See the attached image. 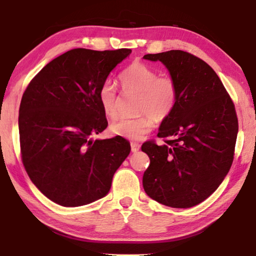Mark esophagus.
Masks as SVG:
<instances>
[{"label": "esophagus", "instance_id": "obj_1", "mask_svg": "<svg viewBox=\"0 0 256 256\" xmlns=\"http://www.w3.org/2000/svg\"><path fill=\"white\" fill-rule=\"evenodd\" d=\"M140 145L138 143H134V142L131 143V150L133 153H136V152L140 150Z\"/></svg>", "mask_w": 256, "mask_h": 256}]
</instances>
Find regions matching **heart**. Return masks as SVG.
Here are the masks:
<instances>
[{
  "label": "heart",
  "mask_w": 256,
  "mask_h": 256,
  "mask_svg": "<svg viewBox=\"0 0 256 256\" xmlns=\"http://www.w3.org/2000/svg\"><path fill=\"white\" fill-rule=\"evenodd\" d=\"M123 88L140 94L136 118H118L110 125L116 136L138 140L154 126V121L162 122L170 116L178 100V86L175 79L158 74L155 69L140 62H134L120 76ZM100 106L108 118L118 116V91L116 84L106 81L98 92Z\"/></svg>",
  "instance_id": "b5f03b06"
}]
</instances>
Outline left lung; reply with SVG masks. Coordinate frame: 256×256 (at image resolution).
Listing matches in <instances>:
<instances>
[{"mask_svg":"<svg viewBox=\"0 0 256 256\" xmlns=\"http://www.w3.org/2000/svg\"><path fill=\"white\" fill-rule=\"evenodd\" d=\"M143 58L164 64L178 86L176 108L157 134L165 144L142 145L150 160L143 187L157 202L190 208L214 194L230 170L238 130L236 108L202 59L182 50Z\"/></svg>","mask_w":256,"mask_h":256,"instance_id":"8db88e82","label":"left lung"}]
</instances>
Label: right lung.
<instances>
[{"label": "right lung", "mask_w": 256, "mask_h": 256, "mask_svg": "<svg viewBox=\"0 0 256 256\" xmlns=\"http://www.w3.org/2000/svg\"><path fill=\"white\" fill-rule=\"evenodd\" d=\"M132 52L76 48L42 68L22 96V162L48 199L79 206L100 199L131 152L126 140L91 136L108 126L98 92L108 74Z\"/></svg>", "instance_id": "obj_1"}]
</instances>
